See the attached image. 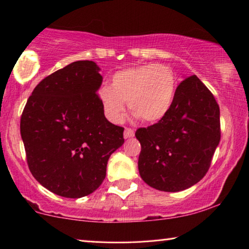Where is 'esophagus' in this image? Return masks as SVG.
Instances as JSON below:
<instances>
[{
	"label": "esophagus",
	"mask_w": 249,
	"mask_h": 249,
	"mask_svg": "<svg viewBox=\"0 0 249 249\" xmlns=\"http://www.w3.org/2000/svg\"><path fill=\"white\" fill-rule=\"evenodd\" d=\"M134 135V130L131 127H125L124 131V138H132Z\"/></svg>",
	"instance_id": "esophagus-1"
}]
</instances>
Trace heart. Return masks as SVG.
Instances as JSON below:
<instances>
[{"instance_id": "heart-1", "label": "heart", "mask_w": 249, "mask_h": 249, "mask_svg": "<svg viewBox=\"0 0 249 249\" xmlns=\"http://www.w3.org/2000/svg\"><path fill=\"white\" fill-rule=\"evenodd\" d=\"M177 75L171 67L144 64L117 71L110 86L99 89V99L110 122L122 121L125 102L134 116L146 123L161 121L171 108Z\"/></svg>"}]
</instances>
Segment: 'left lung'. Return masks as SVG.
Listing matches in <instances>:
<instances>
[{
	"mask_svg": "<svg viewBox=\"0 0 249 249\" xmlns=\"http://www.w3.org/2000/svg\"><path fill=\"white\" fill-rule=\"evenodd\" d=\"M138 168L142 180L164 192H179L200 181L221 140L219 107L196 75L182 80L161 121L140 127Z\"/></svg>",
	"mask_w": 249,
	"mask_h": 249,
	"instance_id": "8db88e82",
	"label": "left lung"
}]
</instances>
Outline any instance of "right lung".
Masks as SVG:
<instances>
[{"mask_svg":"<svg viewBox=\"0 0 249 249\" xmlns=\"http://www.w3.org/2000/svg\"><path fill=\"white\" fill-rule=\"evenodd\" d=\"M92 61H77L42 79L28 97L20 134L31 174L59 196L93 193L106 178L110 155L124 143V127L105 117Z\"/></svg>","mask_w":249,"mask_h":249,"instance_id":"add662e5","label":"right lung"}]
</instances>
